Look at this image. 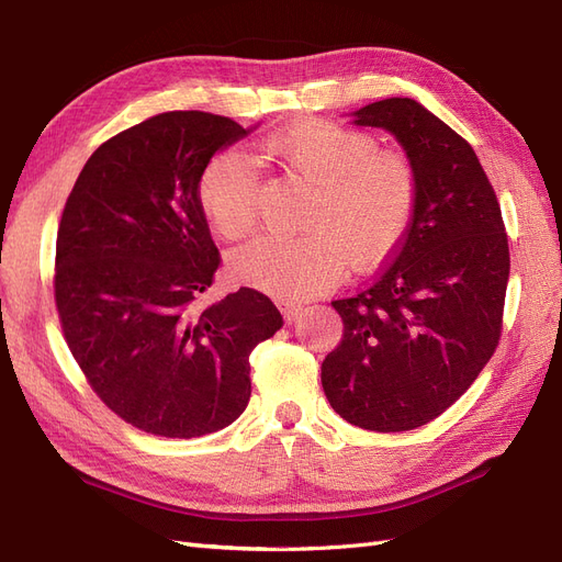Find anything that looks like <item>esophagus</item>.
I'll return each mask as SVG.
<instances>
[{"instance_id": "obj_1", "label": "esophagus", "mask_w": 562, "mask_h": 562, "mask_svg": "<svg viewBox=\"0 0 562 562\" xmlns=\"http://www.w3.org/2000/svg\"><path fill=\"white\" fill-rule=\"evenodd\" d=\"M279 307H281V312H283V318L291 323V321H295L300 314H302V310H304V304L302 302H279Z\"/></svg>"}]
</instances>
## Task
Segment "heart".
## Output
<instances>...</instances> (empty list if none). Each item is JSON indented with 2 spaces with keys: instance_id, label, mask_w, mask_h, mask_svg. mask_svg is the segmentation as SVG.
<instances>
[{
  "instance_id": "b5f03b06",
  "label": "heart",
  "mask_w": 562,
  "mask_h": 562,
  "mask_svg": "<svg viewBox=\"0 0 562 562\" xmlns=\"http://www.w3.org/2000/svg\"><path fill=\"white\" fill-rule=\"evenodd\" d=\"M262 151L285 176L314 184L293 239L260 236L229 255L236 279L281 300L310 297L337 283L349 265L370 269L398 248L411 227L417 180L398 151L370 133L304 119L269 135ZM199 203L213 229L241 239L258 223L262 182L239 149L220 151L199 178Z\"/></svg>"
}]
</instances>
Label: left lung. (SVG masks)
Listing matches in <instances>:
<instances>
[{
  "label": "left lung",
  "mask_w": 562,
  "mask_h": 562,
  "mask_svg": "<svg viewBox=\"0 0 562 562\" xmlns=\"http://www.w3.org/2000/svg\"><path fill=\"white\" fill-rule=\"evenodd\" d=\"M405 149L417 203L391 262L335 300L342 342L321 366L333 411L368 431H411L464 394L495 353L508 241L495 190L473 147L413 98L351 112Z\"/></svg>",
  "instance_id": "8db88e82"
}]
</instances>
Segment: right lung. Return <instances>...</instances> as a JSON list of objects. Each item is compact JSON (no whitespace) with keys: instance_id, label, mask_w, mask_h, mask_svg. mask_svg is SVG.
<instances>
[{"instance_id":"1","label":"right lung","mask_w":562,"mask_h":562,"mask_svg":"<svg viewBox=\"0 0 562 562\" xmlns=\"http://www.w3.org/2000/svg\"><path fill=\"white\" fill-rule=\"evenodd\" d=\"M250 131L199 110L149 116L100 145L67 196L54 281L65 342L100 401L147 434L229 427L250 398V351L283 326L252 288L199 307L220 265L199 178Z\"/></svg>"}]
</instances>
